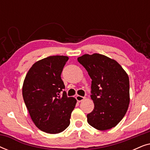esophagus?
I'll use <instances>...</instances> for the list:
<instances>
[{"label": "esophagus", "mask_w": 150, "mask_h": 150, "mask_svg": "<svg viewBox=\"0 0 150 150\" xmlns=\"http://www.w3.org/2000/svg\"><path fill=\"white\" fill-rule=\"evenodd\" d=\"M76 99L78 102H81V101H83L84 99H85V97H83V96H81L77 95L76 96Z\"/></svg>", "instance_id": "1"}]
</instances>
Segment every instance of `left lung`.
Instances as JSON below:
<instances>
[{
	"instance_id": "1",
	"label": "left lung",
	"mask_w": 150,
	"mask_h": 150,
	"mask_svg": "<svg viewBox=\"0 0 150 150\" xmlns=\"http://www.w3.org/2000/svg\"><path fill=\"white\" fill-rule=\"evenodd\" d=\"M78 61L91 78L93 111L87 122L94 128L106 130L122 120L130 103V84L126 71L115 60L95 53L84 54Z\"/></svg>"
}]
</instances>
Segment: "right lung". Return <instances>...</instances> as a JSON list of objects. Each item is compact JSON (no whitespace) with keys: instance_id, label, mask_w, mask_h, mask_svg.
<instances>
[{"instance_id":"1","label":"right lung","mask_w":150,"mask_h":150,"mask_svg":"<svg viewBox=\"0 0 150 150\" xmlns=\"http://www.w3.org/2000/svg\"><path fill=\"white\" fill-rule=\"evenodd\" d=\"M67 56H50L37 61L26 74L22 86L24 103L35 125L49 134H58L70 124L76 100L68 98L61 78Z\"/></svg>"}]
</instances>
